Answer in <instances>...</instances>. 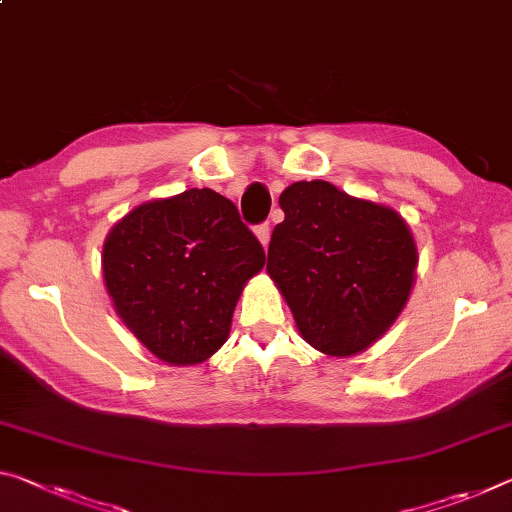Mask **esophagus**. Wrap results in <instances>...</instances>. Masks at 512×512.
I'll list each match as a JSON object with an SVG mask.
<instances>
[{
  "mask_svg": "<svg viewBox=\"0 0 512 512\" xmlns=\"http://www.w3.org/2000/svg\"><path fill=\"white\" fill-rule=\"evenodd\" d=\"M255 234H257V239H259V243H262L264 248L269 246V239H271V227H269V223H259V225L255 227Z\"/></svg>",
  "mask_w": 512,
  "mask_h": 512,
  "instance_id": "obj_1",
  "label": "esophagus"
}]
</instances>
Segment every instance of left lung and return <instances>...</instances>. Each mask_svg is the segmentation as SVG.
I'll use <instances>...</instances> for the list:
<instances>
[{"label":"left lung","instance_id":"1","mask_svg":"<svg viewBox=\"0 0 512 512\" xmlns=\"http://www.w3.org/2000/svg\"><path fill=\"white\" fill-rule=\"evenodd\" d=\"M285 221L269 243V271L316 351L355 355L392 326L410 296L417 248L394 209L346 196L323 180L280 196Z\"/></svg>","mask_w":512,"mask_h":512}]
</instances>
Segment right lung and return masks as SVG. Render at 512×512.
<instances>
[{"instance_id": "obj_1", "label": "right lung", "mask_w": 512, "mask_h": 512, "mask_svg": "<svg viewBox=\"0 0 512 512\" xmlns=\"http://www.w3.org/2000/svg\"><path fill=\"white\" fill-rule=\"evenodd\" d=\"M264 262L239 209L212 189L145 202L102 250L120 319L168 364L205 362L225 344L241 289Z\"/></svg>"}]
</instances>
